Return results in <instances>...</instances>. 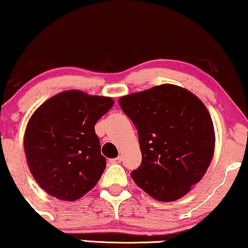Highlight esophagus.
I'll return each mask as SVG.
<instances>
[{"label": "esophagus", "instance_id": "esophagus-1", "mask_svg": "<svg viewBox=\"0 0 248 248\" xmlns=\"http://www.w3.org/2000/svg\"><path fill=\"white\" fill-rule=\"evenodd\" d=\"M122 160H123V157L122 155H118L117 158H114V159H110V164H121Z\"/></svg>", "mask_w": 248, "mask_h": 248}]
</instances>
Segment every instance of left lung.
Returning <instances> with one entry per match:
<instances>
[{
  "instance_id": "left-lung-1",
  "label": "left lung",
  "mask_w": 248,
  "mask_h": 248,
  "mask_svg": "<svg viewBox=\"0 0 248 248\" xmlns=\"http://www.w3.org/2000/svg\"><path fill=\"white\" fill-rule=\"evenodd\" d=\"M118 103L139 133L142 162L131 172L135 184L158 201L187 194L215 151V128L204 104L174 84L127 94Z\"/></svg>"
}]
</instances>
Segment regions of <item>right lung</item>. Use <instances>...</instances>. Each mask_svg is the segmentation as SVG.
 Wrapping results in <instances>:
<instances>
[{"mask_svg":"<svg viewBox=\"0 0 248 248\" xmlns=\"http://www.w3.org/2000/svg\"><path fill=\"white\" fill-rule=\"evenodd\" d=\"M113 105L109 97L69 90L32 114L23 147L30 171L44 191L76 201L94 187L106 168L94 125Z\"/></svg>","mask_w":248,"mask_h":248,"instance_id":"obj_1","label":"right lung"}]
</instances>
